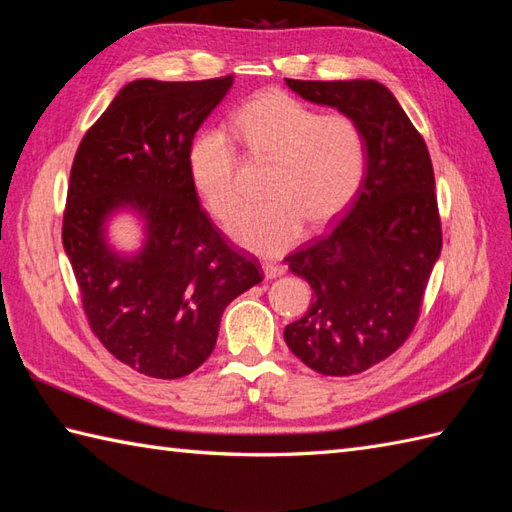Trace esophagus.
<instances>
[{
	"mask_svg": "<svg viewBox=\"0 0 512 512\" xmlns=\"http://www.w3.org/2000/svg\"><path fill=\"white\" fill-rule=\"evenodd\" d=\"M286 273V266H281L277 262H264V275L268 279H275V277H281Z\"/></svg>",
	"mask_w": 512,
	"mask_h": 512,
	"instance_id": "esophagus-1",
	"label": "esophagus"
}]
</instances>
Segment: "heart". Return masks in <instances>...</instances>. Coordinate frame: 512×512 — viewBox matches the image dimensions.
I'll return each mask as SVG.
<instances>
[{
    "label": "heart",
    "mask_w": 512,
    "mask_h": 512,
    "mask_svg": "<svg viewBox=\"0 0 512 512\" xmlns=\"http://www.w3.org/2000/svg\"><path fill=\"white\" fill-rule=\"evenodd\" d=\"M235 132L250 158L270 160L268 198L233 222V235L250 250L279 255L297 242L306 222H334L356 198L367 169V140L345 112L319 114L284 92H266L239 107ZM195 189L217 220L228 222L244 202L239 149L224 129H206L189 149Z\"/></svg>",
    "instance_id": "1"
}]
</instances>
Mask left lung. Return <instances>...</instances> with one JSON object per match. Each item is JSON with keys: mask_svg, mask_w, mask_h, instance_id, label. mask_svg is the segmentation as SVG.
Segmentation results:
<instances>
[{"mask_svg": "<svg viewBox=\"0 0 512 512\" xmlns=\"http://www.w3.org/2000/svg\"><path fill=\"white\" fill-rule=\"evenodd\" d=\"M286 83L306 101L356 118L367 140V169L341 220L286 257L314 297L308 312L286 325L284 339L314 372L361 374L409 339L440 255L429 149L378 81Z\"/></svg>", "mask_w": 512, "mask_h": 512, "instance_id": "8db88e82", "label": "left lung"}]
</instances>
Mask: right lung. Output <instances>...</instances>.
Listing matches in <instances>:
<instances>
[{
	"label": "right lung",
	"instance_id": "add662e5",
	"mask_svg": "<svg viewBox=\"0 0 512 512\" xmlns=\"http://www.w3.org/2000/svg\"><path fill=\"white\" fill-rule=\"evenodd\" d=\"M233 85L140 79L85 132L63 211L85 319L118 361L151 378H182L211 356L222 312L264 279L257 257L213 224L189 171L193 136ZM148 222L132 260L114 256L102 222L118 205Z\"/></svg>",
	"mask_w": 512,
	"mask_h": 512
}]
</instances>
